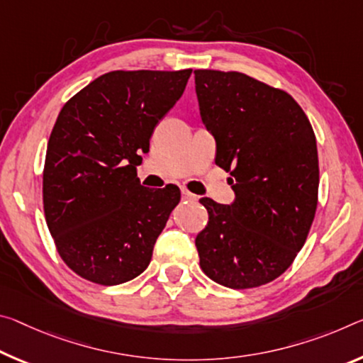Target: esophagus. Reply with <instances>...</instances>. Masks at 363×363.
<instances>
[{
	"label": "esophagus",
	"mask_w": 363,
	"mask_h": 363,
	"mask_svg": "<svg viewBox=\"0 0 363 363\" xmlns=\"http://www.w3.org/2000/svg\"><path fill=\"white\" fill-rule=\"evenodd\" d=\"M181 195L184 202H195L197 200V195H194L192 192H189L187 189H181Z\"/></svg>",
	"instance_id": "esophagus-1"
}]
</instances>
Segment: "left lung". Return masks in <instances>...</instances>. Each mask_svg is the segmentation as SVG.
Segmentation results:
<instances>
[{
	"mask_svg": "<svg viewBox=\"0 0 363 363\" xmlns=\"http://www.w3.org/2000/svg\"><path fill=\"white\" fill-rule=\"evenodd\" d=\"M200 116L216 140L231 205L200 199V268L215 283L250 289L283 274L306 244L318 203V152L308 118L284 90L242 72L197 69Z\"/></svg>",
	"mask_w": 363,
	"mask_h": 363,
	"instance_id": "8db88e82",
	"label": "left lung"
}]
</instances>
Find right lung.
<instances>
[{"instance_id": "obj_1", "label": "right lung", "mask_w": 363, "mask_h": 363, "mask_svg": "<svg viewBox=\"0 0 363 363\" xmlns=\"http://www.w3.org/2000/svg\"><path fill=\"white\" fill-rule=\"evenodd\" d=\"M191 74H103L57 114L45 158L43 210L57 254L80 278L116 286L150 263L181 192L171 184L140 186L135 168Z\"/></svg>"}]
</instances>
